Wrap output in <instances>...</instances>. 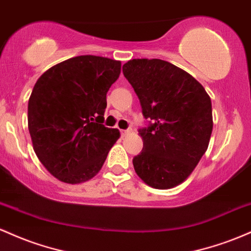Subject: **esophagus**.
<instances>
[{"mask_svg": "<svg viewBox=\"0 0 251 251\" xmlns=\"http://www.w3.org/2000/svg\"><path fill=\"white\" fill-rule=\"evenodd\" d=\"M130 133H131V129H130V128H128V129H122V130H121V135H122L123 137L126 136V135L130 134Z\"/></svg>", "mask_w": 251, "mask_h": 251, "instance_id": "1", "label": "esophagus"}]
</instances>
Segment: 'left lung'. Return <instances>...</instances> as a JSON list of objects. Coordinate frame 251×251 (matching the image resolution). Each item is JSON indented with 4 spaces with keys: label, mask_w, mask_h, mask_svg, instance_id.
<instances>
[{
    "label": "left lung",
    "mask_w": 251,
    "mask_h": 251,
    "mask_svg": "<svg viewBox=\"0 0 251 251\" xmlns=\"http://www.w3.org/2000/svg\"><path fill=\"white\" fill-rule=\"evenodd\" d=\"M123 75L151 120L139 130L142 151L133 159L148 186L167 190L188 178L209 147L213 128L211 98L190 73L161 59H133Z\"/></svg>",
    "instance_id": "8db88e82"
}]
</instances>
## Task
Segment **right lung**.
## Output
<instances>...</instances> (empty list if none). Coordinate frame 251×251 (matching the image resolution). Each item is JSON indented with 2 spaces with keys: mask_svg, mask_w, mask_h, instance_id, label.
<instances>
[{
  "mask_svg": "<svg viewBox=\"0 0 251 251\" xmlns=\"http://www.w3.org/2000/svg\"><path fill=\"white\" fill-rule=\"evenodd\" d=\"M121 61L79 55L61 61L36 80L28 100V130L47 171L66 184H80L100 171L120 137L102 125L106 92Z\"/></svg>",
  "mask_w": 251,
  "mask_h": 251,
  "instance_id": "1",
  "label": "right lung"
}]
</instances>
